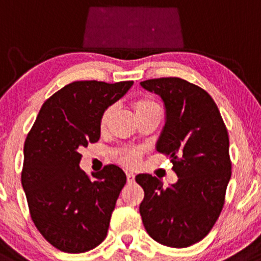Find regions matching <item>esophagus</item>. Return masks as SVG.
<instances>
[{
    "label": "esophagus",
    "instance_id": "34e87169",
    "mask_svg": "<svg viewBox=\"0 0 261 261\" xmlns=\"http://www.w3.org/2000/svg\"><path fill=\"white\" fill-rule=\"evenodd\" d=\"M134 180H136V175L133 172H127V181L128 184H133Z\"/></svg>",
    "mask_w": 261,
    "mask_h": 261
}]
</instances>
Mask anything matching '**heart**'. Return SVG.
I'll list each match as a JSON object with an SVG mask.
<instances>
[{"label":"heart","mask_w":261,"mask_h":261,"mask_svg":"<svg viewBox=\"0 0 261 261\" xmlns=\"http://www.w3.org/2000/svg\"><path fill=\"white\" fill-rule=\"evenodd\" d=\"M133 108L136 111L137 117L148 116V115H155L162 117V107L154 101L153 98L149 97H140L137 98L133 102ZM113 107H107L106 110L102 112L101 117H99V129L105 130L108 125V121H110L111 116H112ZM140 158H142V149L136 148V146H125V148L119 149L116 153V159L122 165L127 166V168H134L139 164Z\"/></svg>","instance_id":"b5f03b06"}]
</instances>
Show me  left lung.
Returning a JSON list of instances; mask_svg holds the SVG:
<instances>
[{"label": "left lung", "instance_id": "1", "mask_svg": "<svg viewBox=\"0 0 261 261\" xmlns=\"http://www.w3.org/2000/svg\"><path fill=\"white\" fill-rule=\"evenodd\" d=\"M140 85L163 99L165 125L156 150L171 158L178 177L164 189L158 177L137 175L144 190L140 216L154 241L187 248L210 233L223 208L232 175L227 128L213 98L197 85L180 77Z\"/></svg>", "mask_w": 261, "mask_h": 261}]
</instances>
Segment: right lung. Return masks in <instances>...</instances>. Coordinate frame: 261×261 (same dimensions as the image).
<instances>
[{
    "label": "right lung",
    "instance_id": "right-lung-1",
    "mask_svg": "<svg viewBox=\"0 0 261 261\" xmlns=\"http://www.w3.org/2000/svg\"><path fill=\"white\" fill-rule=\"evenodd\" d=\"M133 81H75L44 102L24 142L22 186L37 229L71 254L96 248L107 236L125 174L116 165L92 172L79 166L80 150L99 139L102 112Z\"/></svg>",
    "mask_w": 261,
    "mask_h": 261
}]
</instances>
